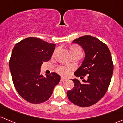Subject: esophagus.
<instances>
[{"mask_svg": "<svg viewBox=\"0 0 123 123\" xmlns=\"http://www.w3.org/2000/svg\"><path fill=\"white\" fill-rule=\"evenodd\" d=\"M66 80H67V79L64 77H61V79H60V80L62 81V82H64V81H65Z\"/></svg>", "mask_w": 123, "mask_h": 123, "instance_id": "34e87169", "label": "esophagus"}]
</instances>
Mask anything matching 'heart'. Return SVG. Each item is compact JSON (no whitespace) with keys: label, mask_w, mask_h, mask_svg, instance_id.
<instances>
[{"label":"heart","mask_w":123,"mask_h":123,"mask_svg":"<svg viewBox=\"0 0 123 123\" xmlns=\"http://www.w3.org/2000/svg\"><path fill=\"white\" fill-rule=\"evenodd\" d=\"M69 51H70V55L76 54V53H82V49H81L80 48L79 46H70L69 48ZM57 72L62 75H67L68 72V69L67 68L64 67H60L58 68Z\"/></svg>","instance_id":"heart-1"}]
</instances>
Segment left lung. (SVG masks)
Instances as JSON below:
<instances>
[{"label":"left lung","mask_w":123,"mask_h":123,"mask_svg":"<svg viewBox=\"0 0 123 123\" xmlns=\"http://www.w3.org/2000/svg\"><path fill=\"white\" fill-rule=\"evenodd\" d=\"M80 45L86 56L82 65L74 73L86 80L80 82L73 79L74 87L67 91L70 101L82 107H89L97 103L107 92L113 73V62L107 46L96 37L86 35L73 41Z\"/></svg>","instance_id":"left-lung-1"}]
</instances>
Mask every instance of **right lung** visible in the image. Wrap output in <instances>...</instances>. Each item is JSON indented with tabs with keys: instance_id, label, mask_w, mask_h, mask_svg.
Returning <instances> with one entry per match:
<instances>
[{
	"instance_id": "right-lung-1",
	"label": "right lung",
	"mask_w": 123,
	"mask_h": 123,
	"mask_svg": "<svg viewBox=\"0 0 123 123\" xmlns=\"http://www.w3.org/2000/svg\"><path fill=\"white\" fill-rule=\"evenodd\" d=\"M55 46L32 37L14 46L9 68L16 91L27 102L40 104L48 100L60 80V76L55 72L46 77L40 74L43 62L51 59Z\"/></svg>"
}]
</instances>
